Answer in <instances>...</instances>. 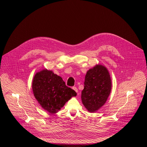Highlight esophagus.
<instances>
[{
    "label": "esophagus",
    "mask_w": 147,
    "mask_h": 147,
    "mask_svg": "<svg viewBox=\"0 0 147 147\" xmlns=\"http://www.w3.org/2000/svg\"><path fill=\"white\" fill-rule=\"evenodd\" d=\"M73 89L76 92H78V89L77 88V87H73Z\"/></svg>",
    "instance_id": "34e87169"
}]
</instances>
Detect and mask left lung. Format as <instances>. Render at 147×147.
I'll use <instances>...</instances> for the list:
<instances>
[{
  "mask_svg": "<svg viewBox=\"0 0 147 147\" xmlns=\"http://www.w3.org/2000/svg\"><path fill=\"white\" fill-rule=\"evenodd\" d=\"M81 100L90 112H95L105 103L112 88L111 79L107 69L100 65L90 69L85 77Z\"/></svg>",
  "mask_w": 147,
  "mask_h": 147,
  "instance_id": "left-lung-1",
  "label": "left lung"
}]
</instances>
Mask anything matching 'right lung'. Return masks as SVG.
Wrapping results in <instances>:
<instances>
[{
  "mask_svg": "<svg viewBox=\"0 0 147 147\" xmlns=\"http://www.w3.org/2000/svg\"><path fill=\"white\" fill-rule=\"evenodd\" d=\"M32 87L40 105L50 113L57 112L77 95L74 90L66 86L61 77L45 69L35 74Z\"/></svg>",
  "mask_w": 147,
  "mask_h": 147,
  "instance_id": "1",
  "label": "right lung"
}]
</instances>
